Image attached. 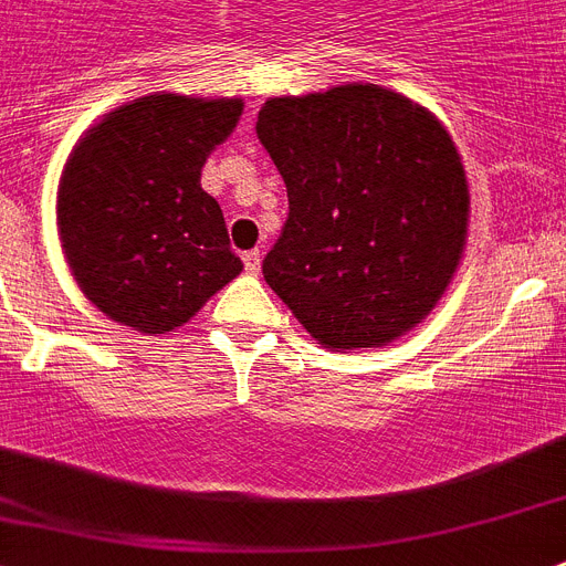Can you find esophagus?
Instances as JSON below:
<instances>
[{"instance_id":"34e87169","label":"esophagus","mask_w":566,"mask_h":566,"mask_svg":"<svg viewBox=\"0 0 566 566\" xmlns=\"http://www.w3.org/2000/svg\"><path fill=\"white\" fill-rule=\"evenodd\" d=\"M242 263H245V272L249 274H260V251H245L242 254Z\"/></svg>"}]
</instances>
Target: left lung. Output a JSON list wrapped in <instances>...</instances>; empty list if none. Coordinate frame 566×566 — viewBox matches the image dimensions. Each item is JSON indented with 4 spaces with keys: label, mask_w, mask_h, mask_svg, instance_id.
Instances as JSON below:
<instances>
[{
    "label": "left lung",
    "mask_w": 566,
    "mask_h": 566,
    "mask_svg": "<svg viewBox=\"0 0 566 566\" xmlns=\"http://www.w3.org/2000/svg\"><path fill=\"white\" fill-rule=\"evenodd\" d=\"M256 138L289 219L263 277L326 349L387 347L440 303L469 237V179L433 112L376 83L269 97Z\"/></svg>",
    "instance_id": "left-lung-1"
}]
</instances>
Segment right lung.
Instances as JSON below:
<instances>
[{"instance_id":"add662e5","label":"right lung","mask_w":566,"mask_h":566,"mask_svg":"<svg viewBox=\"0 0 566 566\" xmlns=\"http://www.w3.org/2000/svg\"><path fill=\"white\" fill-rule=\"evenodd\" d=\"M242 97L153 92L86 129L57 188V237L83 297L115 324L167 335L242 272L199 185Z\"/></svg>"}]
</instances>
